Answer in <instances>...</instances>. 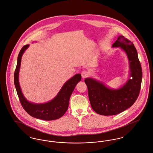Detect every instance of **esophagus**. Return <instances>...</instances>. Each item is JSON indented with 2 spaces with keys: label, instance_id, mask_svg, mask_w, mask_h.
<instances>
[{
  "label": "esophagus",
  "instance_id": "esophagus-1",
  "mask_svg": "<svg viewBox=\"0 0 153 153\" xmlns=\"http://www.w3.org/2000/svg\"><path fill=\"white\" fill-rule=\"evenodd\" d=\"M89 72L86 71H83L82 72H81V75H82V78H85L86 77H87L88 75H89Z\"/></svg>",
  "mask_w": 153,
  "mask_h": 153
}]
</instances>
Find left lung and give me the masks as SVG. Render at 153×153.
<instances>
[{"mask_svg":"<svg viewBox=\"0 0 153 153\" xmlns=\"http://www.w3.org/2000/svg\"><path fill=\"white\" fill-rule=\"evenodd\" d=\"M119 47L128 61L129 75L123 85L114 89L93 78H86L91 105L97 114L112 116L130 108L139 97L142 81V70L134 44L123 36L117 37L112 48Z\"/></svg>","mask_w":153,"mask_h":153,"instance_id":"obj_1","label":"left lung"}]
</instances>
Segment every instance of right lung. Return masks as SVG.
<instances>
[{
	"label": "right lung",
	"instance_id": "right-lung-1",
	"mask_svg": "<svg viewBox=\"0 0 153 153\" xmlns=\"http://www.w3.org/2000/svg\"><path fill=\"white\" fill-rule=\"evenodd\" d=\"M29 44L25 45L17 57V62L14 71V82L20 103L24 109L32 117L44 120H53L62 117L68 108L71 95L76 84L81 80V74H75L67 81L57 95L51 100L42 103H36L28 101L24 96L20 86L19 77L22 58Z\"/></svg>",
	"mask_w": 153,
	"mask_h": 153
}]
</instances>
